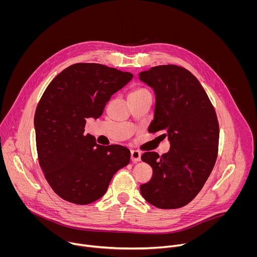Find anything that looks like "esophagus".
<instances>
[{"mask_svg": "<svg viewBox=\"0 0 257 257\" xmlns=\"http://www.w3.org/2000/svg\"><path fill=\"white\" fill-rule=\"evenodd\" d=\"M141 160V153L138 151H131V161L139 162Z\"/></svg>", "mask_w": 257, "mask_h": 257, "instance_id": "obj_1", "label": "esophagus"}]
</instances>
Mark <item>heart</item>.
Returning <instances> with one entry per match:
<instances>
[{
    "instance_id": "1",
    "label": "heart",
    "mask_w": 257,
    "mask_h": 257,
    "mask_svg": "<svg viewBox=\"0 0 257 257\" xmlns=\"http://www.w3.org/2000/svg\"><path fill=\"white\" fill-rule=\"evenodd\" d=\"M149 94H151V92L146 88L136 87L129 93L128 96H140V95H149Z\"/></svg>"
}]
</instances>
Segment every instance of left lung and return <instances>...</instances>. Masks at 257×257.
Wrapping results in <instances>:
<instances>
[{
    "mask_svg": "<svg viewBox=\"0 0 257 257\" xmlns=\"http://www.w3.org/2000/svg\"><path fill=\"white\" fill-rule=\"evenodd\" d=\"M156 93L155 119L149 132L168 136L167 154L146 152L141 160L153 168L150 182L140 185L143 198L156 207L188 204L202 189L216 158L219 128L214 107L197 78L187 69L161 65L139 73Z\"/></svg>",
    "mask_w": 257,
    "mask_h": 257,
    "instance_id": "obj_1",
    "label": "left lung"
}]
</instances>
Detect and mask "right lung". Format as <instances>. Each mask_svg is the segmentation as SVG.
Here are the masks:
<instances>
[{
    "label": "right lung",
    "instance_id": "add662e5",
    "mask_svg": "<svg viewBox=\"0 0 257 257\" xmlns=\"http://www.w3.org/2000/svg\"><path fill=\"white\" fill-rule=\"evenodd\" d=\"M132 78L101 64L77 63L45 90L34 115L36 151L48 183L64 200L84 205L99 199L115 173L129 164L125 146L98 145L84 127Z\"/></svg>",
    "mask_w": 257,
    "mask_h": 257
}]
</instances>
